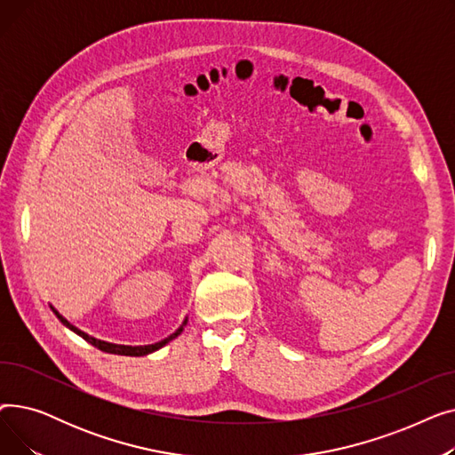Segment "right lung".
<instances>
[{
	"label": "right lung",
	"mask_w": 455,
	"mask_h": 455,
	"mask_svg": "<svg viewBox=\"0 0 455 455\" xmlns=\"http://www.w3.org/2000/svg\"><path fill=\"white\" fill-rule=\"evenodd\" d=\"M53 312H55V315L60 319V323L64 324V326H68L69 330H74L76 333H79V336L84 339V341H88L90 345H93V347H98L100 350H103V352H110V354H119V355H146V354H151V352H155V350H158V348H162L165 343H170L172 339H175L179 333L184 330V324L175 331V333H172L170 338H165L164 341H158V343H155V345H146V347H127V345H112V343H107V341H101V339H95V338H92V336H88V333H84V331H81L79 328H76L74 324H69L62 315H59V312L55 307H52Z\"/></svg>",
	"instance_id": "add662e5"
}]
</instances>
